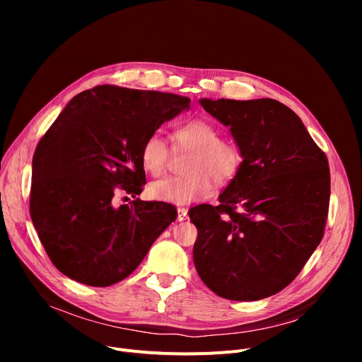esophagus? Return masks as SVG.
Masks as SVG:
<instances>
[{"label": "esophagus", "mask_w": 362, "mask_h": 362, "mask_svg": "<svg viewBox=\"0 0 362 362\" xmlns=\"http://www.w3.org/2000/svg\"><path fill=\"white\" fill-rule=\"evenodd\" d=\"M187 218V210L186 208H177V220L185 221Z\"/></svg>", "instance_id": "esophagus-1"}]
</instances>
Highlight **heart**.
I'll return each instance as SVG.
<instances>
[{"mask_svg": "<svg viewBox=\"0 0 362 362\" xmlns=\"http://www.w3.org/2000/svg\"><path fill=\"white\" fill-rule=\"evenodd\" d=\"M176 149L189 151L183 171L186 175L165 177L149 186V195L163 202L186 205L213 194L214 183L226 185L242 164L240 149L232 139L220 138V130L211 122L195 119L175 127ZM170 149L158 132L151 133L141 148V163L151 176H161L168 164Z\"/></svg>", "mask_w": 362, "mask_h": 362, "instance_id": "heart-1", "label": "heart"}]
</instances>
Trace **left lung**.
<instances>
[{
	"instance_id": "obj_1",
	"label": "left lung",
	"mask_w": 362,
	"mask_h": 362,
	"mask_svg": "<svg viewBox=\"0 0 362 362\" xmlns=\"http://www.w3.org/2000/svg\"><path fill=\"white\" fill-rule=\"evenodd\" d=\"M199 103L230 127L243 161L217 206L189 210L198 229L195 269L226 299L276 295L295 280L325 235L327 157L296 114L276 100Z\"/></svg>"
}]
</instances>
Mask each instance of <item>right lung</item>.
Segmentation results:
<instances>
[{"label": "right lung", "mask_w": 362, "mask_h": 362, "mask_svg": "<svg viewBox=\"0 0 362 362\" xmlns=\"http://www.w3.org/2000/svg\"><path fill=\"white\" fill-rule=\"evenodd\" d=\"M189 103L176 93L98 85L60 112L35 149L29 199L57 270L88 286H110L135 270L176 220L175 205L136 198L114 206V195L142 192L144 141Z\"/></svg>", "instance_id": "add662e5"}]
</instances>
